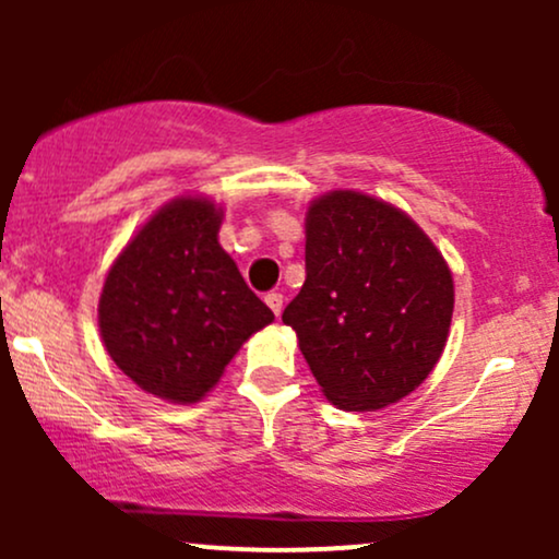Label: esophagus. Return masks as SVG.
<instances>
[{"label":"esophagus","instance_id":"1","mask_svg":"<svg viewBox=\"0 0 559 559\" xmlns=\"http://www.w3.org/2000/svg\"><path fill=\"white\" fill-rule=\"evenodd\" d=\"M265 305L271 307V310H273V316L278 318V316H281V310H284V294H278V292H271V294H265Z\"/></svg>","mask_w":559,"mask_h":559}]
</instances>
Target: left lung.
<instances>
[{
	"label": "left lung",
	"instance_id": "left-lung-1",
	"mask_svg": "<svg viewBox=\"0 0 559 559\" xmlns=\"http://www.w3.org/2000/svg\"><path fill=\"white\" fill-rule=\"evenodd\" d=\"M305 284L284 323L333 404L370 413L426 381L444 352L454 284L402 210L331 191L307 210Z\"/></svg>",
	"mask_w": 559,
	"mask_h": 559
}]
</instances>
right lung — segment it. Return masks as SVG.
Returning a JSON list of instances; mask_svg holds the SVG:
<instances>
[{"instance_id": "add662e5", "label": "right lung", "mask_w": 559, "mask_h": 559, "mask_svg": "<svg viewBox=\"0 0 559 559\" xmlns=\"http://www.w3.org/2000/svg\"><path fill=\"white\" fill-rule=\"evenodd\" d=\"M221 210L181 197L133 236L107 273L99 331L123 373L150 394L191 404L273 320L217 243Z\"/></svg>"}]
</instances>
